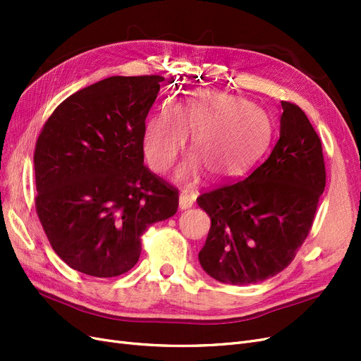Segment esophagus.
<instances>
[{
	"instance_id": "obj_1",
	"label": "esophagus",
	"mask_w": 361,
	"mask_h": 361,
	"mask_svg": "<svg viewBox=\"0 0 361 361\" xmlns=\"http://www.w3.org/2000/svg\"><path fill=\"white\" fill-rule=\"evenodd\" d=\"M194 204V197L188 194H180L179 195V209L185 211V209H190V207Z\"/></svg>"
}]
</instances>
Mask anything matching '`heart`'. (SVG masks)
<instances>
[{
	"label": "heart",
	"instance_id": "obj_1",
	"mask_svg": "<svg viewBox=\"0 0 361 361\" xmlns=\"http://www.w3.org/2000/svg\"><path fill=\"white\" fill-rule=\"evenodd\" d=\"M191 134L192 154L174 173L191 185L207 171L216 182L244 174L271 138L269 118L256 105L233 94L202 92L147 118L143 152L152 170L162 173L176 161Z\"/></svg>",
	"mask_w": 361,
	"mask_h": 361
}]
</instances>
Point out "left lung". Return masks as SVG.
Segmentation results:
<instances>
[{
  "label": "left lung",
  "mask_w": 361,
  "mask_h": 361,
  "mask_svg": "<svg viewBox=\"0 0 361 361\" xmlns=\"http://www.w3.org/2000/svg\"><path fill=\"white\" fill-rule=\"evenodd\" d=\"M280 137L244 180L204 192L211 218L199 253L207 276L244 286L285 269L307 238L325 188L321 140L300 106L281 102Z\"/></svg>",
  "instance_id": "1"
}]
</instances>
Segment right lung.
I'll list each match as a JSON object with an SVG mask.
<instances>
[{
	"label": "right lung",
	"instance_id": "right-lung-1",
	"mask_svg": "<svg viewBox=\"0 0 361 361\" xmlns=\"http://www.w3.org/2000/svg\"><path fill=\"white\" fill-rule=\"evenodd\" d=\"M162 76H110L51 114L35 152L36 209L54 251L93 277L133 268L146 228L176 214V188L145 167L143 128Z\"/></svg>",
	"mask_w": 361,
	"mask_h": 361
}]
</instances>
